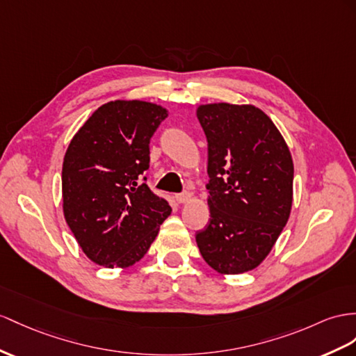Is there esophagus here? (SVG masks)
<instances>
[{
    "label": "esophagus",
    "instance_id": "34e87169",
    "mask_svg": "<svg viewBox=\"0 0 356 356\" xmlns=\"http://www.w3.org/2000/svg\"><path fill=\"white\" fill-rule=\"evenodd\" d=\"M191 198H193V195H191V193H181V194H177V195H176L177 203H188Z\"/></svg>",
    "mask_w": 356,
    "mask_h": 356
}]
</instances>
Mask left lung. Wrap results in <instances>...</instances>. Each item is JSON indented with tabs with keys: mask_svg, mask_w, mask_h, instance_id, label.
Wrapping results in <instances>:
<instances>
[{
	"mask_svg": "<svg viewBox=\"0 0 356 356\" xmlns=\"http://www.w3.org/2000/svg\"><path fill=\"white\" fill-rule=\"evenodd\" d=\"M207 138L211 221L195 234L204 261L234 275L257 268L289 221L293 161L270 118L254 105L197 108Z\"/></svg>",
	"mask_w": 356,
	"mask_h": 356,
	"instance_id": "obj_1",
	"label": "left lung"
}]
</instances>
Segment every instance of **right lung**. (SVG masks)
I'll return each instance as SVG.
<instances>
[{
	"mask_svg": "<svg viewBox=\"0 0 356 356\" xmlns=\"http://www.w3.org/2000/svg\"><path fill=\"white\" fill-rule=\"evenodd\" d=\"M167 115L165 108L144 100L108 102L66 150L63 212L81 250L100 266L123 269L140 261L171 213L167 200L141 181L150 138Z\"/></svg>",
	"mask_w": 356,
	"mask_h": 356,
	"instance_id": "obj_1",
	"label": "right lung"
}]
</instances>
